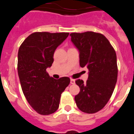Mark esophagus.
Segmentation results:
<instances>
[{"instance_id":"1","label":"esophagus","mask_w":134,"mask_h":134,"mask_svg":"<svg viewBox=\"0 0 134 134\" xmlns=\"http://www.w3.org/2000/svg\"><path fill=\"white\" fill-rule=\"evenodd\" d=\"M70 84L71 85H74V84H75V80H74V79H71Z\"/></svg>"}]
</instances>
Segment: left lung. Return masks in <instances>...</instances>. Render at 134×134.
Listing matches in <instances>:
<instances>
[{
	"label": "left lung",
	"mask_w": 134,
	"mask_h": 134,
	"mask_svg": "<svg viewBox=\"0 0 134 134\" xmlns=\"http://www.w3.org/2000/svg\"><path fill=\"white\" fill-rule=\"evenodd\" d=\"M70 35L80 53V66L89 71L86 82L76 80L80 88L74 97L76 103L84 113H94L105 107L114 91L118 73L115 51L101 34L86 31Z\"/></svg>",
	"instance_id": "left-lung-1"
}]
</instances>
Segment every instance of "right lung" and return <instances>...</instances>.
Returning a JSON list of instances; mask_svg holds the SVG:
<instances>
[{"label":"right lung","instance_id":"add662e5","mask_svg":"<svg viewBox=\"0 0 134 134\" xmlns=\"http://www.w3.org/2000/svg\"><path fill=\"white\" fill-rule=\"evenodd\" d=\"M69 33L35 32L24 40L18 52L17 70L23 93L31 107L40 115L54 113L61 94L70 79H54L46 69L54 62L55 49Z\"/></svg>","mask_w":134,"mask_h":134}]
</instances>
